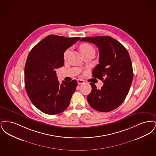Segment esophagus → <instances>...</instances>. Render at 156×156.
<instances>
[{
  "label": "esophagus",
  "mask_w": 156,
  "mask_h": 156,
  "mask_svg": "<svg viewBox=\"0 0 156 156\" xmlns=\"http://www.w3.org/2000/svg\"><path fill=\"white\" fill-rule=\"evenodd\" d=\"M77 82H78V83L79 85H81V84L85 82V81L82 80L81 79H78V80H77Z\"/></svg>",
  "instance_id": "obj_1"
}]
</instances>
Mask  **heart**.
Wrapping results in <instances>:
<instances>
[{"instance_id": "1", "label": "heart", "mask_w": 156, "mask_h": 156, "mask_svg": "<svg viewBox=\"0 0 156 156\" xmlns=\"http://www.w3.org/2000/svg\"><path fill=\"white\" fill-rule=\"evenodd\" d=\"M80 51H81L82 53L83 54L85 52H88L90 50H94V48H93V47L92 45L88 44V43H83V44H82L80 47ZM70 48H68L64 52V55H63V57H64V59H67L69 54V52H70Z\"/></svg>"}]
</instances>
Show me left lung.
I'll return each mask as SVG.
<instances>
[{
	"mask_svg": "<svg viewBox=\"0 0 156 156\" xmlns=\"http://www.w3.org/2000/svg\"><path fill=\"white\" fill-rule=\"evenodd\" d=\"M81 41L93 43L99 48V64L94 69L92 76L104 83L101 89L90 83L92 91L87 97L88 102L98 111H112L123 102L133 81V67L129 52L110 36L82 38Z\"/></svg>",
	"mask_w": 156,
	"mask_h": 156,
	"instance_id": "obj_1",
	"label": "left lung"
}]
</instances>
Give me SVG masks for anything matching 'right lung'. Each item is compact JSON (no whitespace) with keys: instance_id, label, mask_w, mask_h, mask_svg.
Masks as SVG:
<instances>
[{"instance_id":"right-lung-1","label":"right lung","mask_w":156,"mask_h":156,"mask_svg":"<svg viewBox=\"0 0 156 156\" xmlns=\"http://www.w3.org/2000/svg\"><path fill=\"white\" fill-rule=\"evenodd\" d=\"M49 35L30 51L24 68V83L31 102L40 111L57 115L68 107L78 83L57 80L55 69L64 66V52L80 40Z\"/></svg>"}]
</instances>
